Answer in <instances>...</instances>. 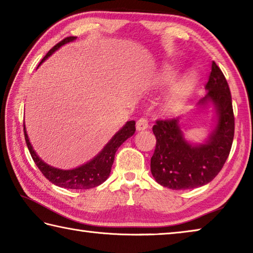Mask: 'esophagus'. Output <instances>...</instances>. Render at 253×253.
Segmentation results:
<instances>
[{
    "instance_id": "34e87169",
    "label": "esophagus",
    "mask_w": 253,
    "mask_h": 253,
    "mask_svg": "<svg viewBox=\"0 0 253 253\" xmlns=\"http://www.w3.org/2000/svg\"><path fill=\"white\" fill-rule=\"evenodd\" d=\"M136 128H137V130H138V131L147 129V128H148V121H147V119L146 118L138 119V121H137V123H136Z\"/></svg>"
}]
</instances>
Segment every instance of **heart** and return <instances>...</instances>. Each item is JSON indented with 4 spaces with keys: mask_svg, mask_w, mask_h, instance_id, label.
I'll return each instance as SVG.
<instances>
[{
    "mask_svg": "<svg viewBox=\"0 0 253 253\" xmlns=\"http://www.w3.org/2000/svg\"><path fill=\"white\" fill-rule=\"evenodd\" d=\"M175 75H176V72H175L173 68H166L162 76L163 83H170V81L174 79ZM195 81L196 76L193 72L184 76L177 84H174V87L170 89V91L169 92L168 98H166L168 105L169 107H176L181 104V102L185 100L187 96L190 95V92L192 91V88H193Z\"/></svg>",
    "mask_w": 253,
    "mask_h": 253,
    "instance_id": "1",
    "label": "heart"
}]
</instances>
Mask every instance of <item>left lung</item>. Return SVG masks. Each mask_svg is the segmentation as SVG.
<instances>
[{
	"label": "left lung",
	"mask_w": 253,
	"mask_h": 253,
	"mask_svg": "<svg viewBox=\"0 0 253 253\" xmlns=\"http://www.w3.org/2000/svg\"><path fill=\"white\" fill-rule=\"evenodd\" d=\"M205 89L207 95L198 106L205 108L212 104L217 118L207 142H187L179 127V117L156 121L153 126L156 147L151 158V172L162 186L172 190L203 186L219 174L229 156L234 137L232 98L223 72L214 61Z\"/></svg>",
	"instance_id": "left-lung-1"
}]
</instances>
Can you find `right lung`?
I'll return each instance as SVG.
<instances>
[{
    "label": "right lung",
    "mask_w": 253,
    "mask_h": 253,
    "mask_svg": "<svg viewBox=\"0 0 253 253\" xmlns=\"http://www.w3.org/2000/svg\"><path fill=\"white\" fill-rule=\"evenodd\" d=\"M74 40H76V37H68L65 38L62 41H60L58 44H55L44 55V58L39 63V66L42 62H44V60L48 59L55 50H58L60 46L69 43V42ZM135 130V122H127L125 126L114 135L113 138L101 149V152L97 154V156L93 157L91 161L74 169H60L48 165L37 155L29 140V136L27 134V130H25V125H23L25 143H27L29 152L31 154L36 165L41 170V173L54 185L63 188H71V190H88V188L96 187L100 185L101 183H104L109 177L110 169L111 166H113L115 154H116L117 149L121 147V145L127 138L134 135Z\"/></svg>",
    "instance_id": "add662e5"
}]
</instances>
